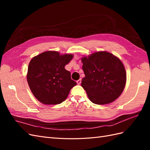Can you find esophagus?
Returning a JSON list of instances; mask_svg holds the SVG:
<instances>
[{
	"mask_svg": "<svg viewBox=\"0 0 150 150\" xmlns=\"http://www.w3.org/2000/svg\"><path fill=\"white\" fill-rule=\"evenodd\" d=\"M76 83H77V84H78V85H79V84L81 83V79H79V80H78V81H76Z\"/></svg>",
	"mask_w": 150,
	"mask_h": 150,
	"instance_id": "1",
	"label": "esophagus"
}]
</instances>
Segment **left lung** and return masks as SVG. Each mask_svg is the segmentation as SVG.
<instances>
[{
  "instance_id": "1",
  "label": "left lung",
  "mask_w": 150,
  "mask_h": 150,
  "mask_svg": "<svg viewBox=\"0 0 150 150\" xmlns=\"http://www.w3.org/2000/svg\"><path fill=\"white\" fill-rule=\"evenodd\" d=\"M85 77L81 86L92 103L103 105L120 97L126 83L125 67L120 59L107 51L81 58Z\"/></svg>"
}]
</instances>
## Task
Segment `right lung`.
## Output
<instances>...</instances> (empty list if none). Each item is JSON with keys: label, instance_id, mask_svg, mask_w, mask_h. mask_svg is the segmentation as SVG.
<instances>
[{"label": "right lung", "instance_id": "right-lung-1", "mask_svg": "<svg viewBox=\"0 0 150 150\" xmlns=\"http://www.w3.org/2000/svg\"><path fill=\"white\" fill-rule=\"evenodd\" d=\"M73 54L45 51L34 56L28 66L27 80L35 98L44 104H58L65 101L77 83L65 66Z\"/></svg>", "mask_w": 150, "mask_h": 150}]
</instances>
